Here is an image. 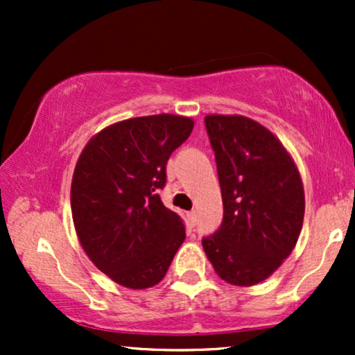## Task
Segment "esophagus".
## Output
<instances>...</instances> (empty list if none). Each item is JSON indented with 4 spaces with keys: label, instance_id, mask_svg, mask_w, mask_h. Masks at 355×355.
<instances>
[{
    "label": "esophagus",
    "instance_id": "obj_1",
    "mask_svg": "<svg viewBox=\"0 0 355 355\" xmlns=\"http://www.w3.org/2000/svg\"><path fill=\"white\" fill-rule=\"evenodd\" d=\"M187 220H189L190 227H193L195 223H197V211H195V210L189 211V214H187Z\"/></svg>",
    "mask_w": 355,
    "mask_h": 355
}]
</instances>
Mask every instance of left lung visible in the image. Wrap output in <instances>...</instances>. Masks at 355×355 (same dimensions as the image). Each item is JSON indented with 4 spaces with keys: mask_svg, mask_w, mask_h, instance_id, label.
<instances>
[{
    "mask_svg": "<svg viewBox=\"0 0 355 355\" xmlns=\"http://www.w3.org/2000/svg\"><path fill=\"white\" fill-rule=\"evenodd\" d=\"M205 126L217 160L223 222L202 245L220 279L250 287L294 250L304 223V183L287 148L259 121L211 113Z\"/></svg>",
    "mask_w": 355,
    "mask_h": 355,
    "instance_id": "8db88e82",
    "label": "left lung"
}]
</instances>
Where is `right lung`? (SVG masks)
I'll return each mask as SVG.
<instances>
[{"instance_id":"1","label":"right lung","mask_w":355,"mask_h":355,"mask_svg":"<svg viewBox=\"0 0 355 355\" xmlns=\"http://www.w3.org/2000/svg\"><path fill=\"white\" fill-rule=\"evenodd\" d=\"M190 116L160 113L105 126L81 150L71 215L85 254L126 288L164 279L185 240L182 218L162 203L165 166L193 130Z\"/></svg>"}]
</instances>
